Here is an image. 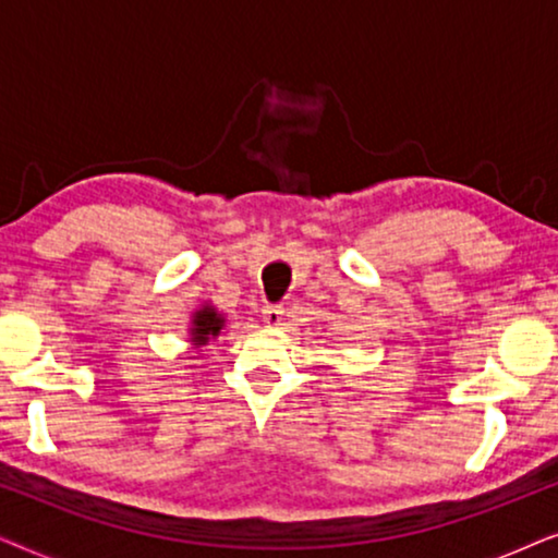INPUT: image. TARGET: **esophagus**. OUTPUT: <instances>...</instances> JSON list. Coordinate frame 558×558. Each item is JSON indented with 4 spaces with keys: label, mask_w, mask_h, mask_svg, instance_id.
Instances as JSON below:
<instances>
[{
    "label": "esophagus",
    "mask_w": 558,
    "mask_h": 558,
    "mask_svg": "<svg viewBox=\"0 0 558 558\" xmlns=\"http://www.w3.org/2000/svg\"><path fill=\"white\" fill-rule=\"evenodd\" d=\"M262 317L269 327H277L281 325V317H284V307H281V304H264Z\"/></svg>",
    "instance_id": "esophagus-1"
}]
</instances>
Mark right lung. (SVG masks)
Wrapping results in <instances>:
<instances>
[{"label": "right lung", "mask_w": 558, "mask_h": 558, "mask_svg": "<svg viewBox=\"0 0 558 558\" xmlns=\"http://www.w3.org/2000/svg\"><path fill=\"white\" fill-rule=\"evenodd\" d=\"M190 342H193L195 348H201L208 342L210 338H218L220 330H223L226 319L218 315L216 307H210V304H205L193 315V323H190Z\"/></svg>", "instance_id": "1"}]
</instances>
